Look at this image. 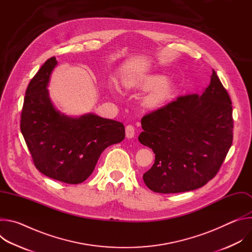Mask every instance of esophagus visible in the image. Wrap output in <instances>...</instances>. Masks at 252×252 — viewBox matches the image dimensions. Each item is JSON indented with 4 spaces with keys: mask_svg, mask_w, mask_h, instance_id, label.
Returning a JSON list of instances; mask_svg holds the SVG:
<instances>
[{
    "mask_svg": "<svg viewBox=\"0 0 252 252\" xmlns=\"http://www.w3.org/2000/svg\"><path fill=\"white\" fill-rule=\"evenodd\" d=\"M126 135L127 138H131L134 136V126L128 125L126 126Z\"/></svg>",
    "mask_w": 252,
    "mask_h": 252,
    "instance_id": "1",
    "label": "esophagus"
}]
</instances>
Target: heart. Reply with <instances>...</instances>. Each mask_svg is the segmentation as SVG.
Listing matches in <instances>:
<instances>
[{"label":"heart","instance_id":"heart-1","mask_svg":"<svg viewBox=\"0 0 252 252\" xmlns=\"http://www.w3.org/2000/svg\"><path fill=\"white\" fill-rule=\"evenodd\" d=\"M127 87H139L142 89L155 88L147 96L146 102L151 106H156L162 103L171 94V84L168 81H163L160 76H151L139 80H130L126 83Z\"/></svg>","mask_w":252,"mask_h":252}]
</instances>
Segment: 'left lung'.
<instances>
[{
  "instance_id": "8db88e82",
  "label": "left lung",
  "mask_w": 252,
  "mask_h": 252,
  "mask_svg": "<svg viewBox=\"0 0 252 252\" xmlns=\"http://www.w3.org/2000/svg\"><path fill=\"white\" fill-rule=\"evenodd\" d=\"M141 145L156 155L142 178L158 193L194 190L219 172L232 145L230 96L212 70L202 94L176 97L141 119Z\"/></svg>"
}]
</instances>
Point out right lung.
Returning a JSON list of instances; mask_svg holds the SVG:
<instances>
[{"label":"right lung","instance_id":"add662e5","mask_svg":"<svg viewBox=\"0 0 252 252\" xmlns=\"http://www.w3.org/2000/svg\"><path fill=\"white\" fill-rule=\"evenodd\" d=\"M56 64V58H50L31 80L20 127L35 168L56 181L78 185L93 173L107 147L125 138V126L93 114L73 119L59 113L47 90Z\"/></svg>","mask_w":252,"mask_h":252}]
</instances>
